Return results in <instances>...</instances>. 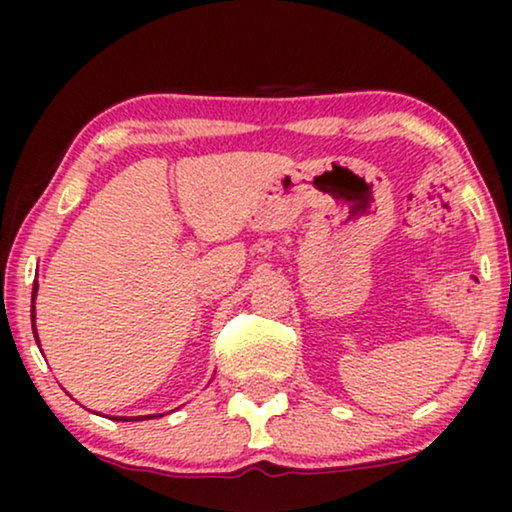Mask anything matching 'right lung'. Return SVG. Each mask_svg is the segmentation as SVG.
<instances>
[{
    "label": "right lung",
    "instance_id": "1",
    "mask_svg": "<svg viewBox=\"0 0 512 512\" xmlns=\"http://www.w3.org/2000/svg\"><path fill=\"white\" fill-rule=\"evenodd\" d=\"M37 291H39V284L34 282V286H32V319H34V298H37ZM32 331H34V338L39 340V335H37V326L32 324ZM153 417H163V415H142V417H111V419H116V422H142V419H153Z\"/></svg>",
    "mask_w": 512,
    "mask_h": 512
}]
</instances>
